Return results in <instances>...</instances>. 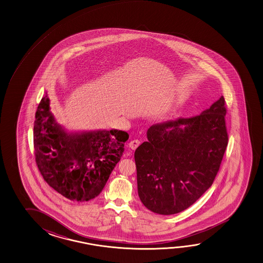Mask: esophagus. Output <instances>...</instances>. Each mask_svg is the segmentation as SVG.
I'll return each mask as SVG.
<instances>
[{
	"mask_svg": "<svg viewBox=\"0 0 263 263\" xmlns=\"http://www.w3.org/2000/svg\"><path fill=\"white\" fill-rule=\"evenodd\" d=\"M140 143H140L139 140H133V141H130L129 143V147L130 149H133V150H135L140 145Z\"/></svg>",
	"mask_w": 263,
	"mask_h": 263,
	"instance_id": "34e87169",
	"label": "esophagus"
}]
</instances>
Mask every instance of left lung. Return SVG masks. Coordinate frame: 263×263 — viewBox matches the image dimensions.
<instances>
[{"label":"left lung","mask_w":263,"mask_h":263,"mask_svg":"<svg viewBox=\"0 0 263 263\" xmlns=\"http://www.w3.org/2000/svg\"><path fill=\"white\" fill-rule=\"evenodd\" d=\"M223 96L200 115L151 126L135 150L138 195L155 213L172 215L193 205L219 172L228 143Z\"/></svg>","instance_id":"1"}]
</instances>
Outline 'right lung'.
<instances>
[{
    "label": "right lung",
    "instance_id": "right-lung-1",
    "mask_svg": "<svg viewBox=\"0 0 263 263\" xmlns=\"http://www.w3.org/2000/svg\"><path fill=\"white\" fill-rule=\"evenodd\" d=\"M35 119V157L45 182L69 200L84 202L99 196L129 134L114 129L67 132L54 119L47 95Z\"/></svg>",
    "mask_w": 263,
    "mask_h": 263
}]
</instances>
